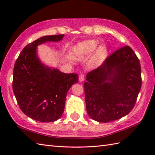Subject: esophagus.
I'll use <instances>...</instances> for the list:
<instances>
[{"label":"esophagus","instance_id":"obj_1","mask_svg":"<svg viewBox=\"0 0 155 155\" xmlns=\"http://www.w3.org/2000/svg\"><path fill=\"white\" fill-rule=\"evenodd\" d=\"M78 79H79L80 82H83L84 80V74H81L78 77Z\"/></svg>","mask_w":155,"mask_h":155}]
</instances>
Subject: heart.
I'll return each mask as SVG.
<instances>
[{
  "mask_svg": "<svg viewBox=\"0 0 155 155\" xmlns=\"http://www.w3.org/2000/svg\"><path fill=\"white\" fill-rule=\"evenodd\" d=\"M97 47V42L93 41H87L78 45L76 48V53L78 57H84L90 55Z\"/></svg>",
  "mask_w": 155,
  "mask_h": 155,
  "instance_id": "1",
  "label": "heart"
}]
</instances>
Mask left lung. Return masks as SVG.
<instances>
[{"instance_id": "left-lung-1", "label": "left lung", "mask_w": 155, "mask_h": 155, "mask_svg": "<svg viewBox=\"0 0 155 155\" xmlns=\"http://www.w3.org/2000/svg\"><path fill=\"white\" fill-rule=\"evenodd\" d=\"M84 83L88 114L101 123L116 120L132 110L141 88L140 61L126 46L87 73Z\"/></svg>"}]
</instances>
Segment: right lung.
<instances>
[{"mask_svg": "<svg viewBox=\"0 0 155 155\" xmlns=\"http://www.w3.org/2000/svg\"><path fill=\"white\" fill-rule=\"evenodd\" d=\"M64 35L44 36L23 48L13 70L12 89L22 113L35 120L49 123L57 120L64 112L66 97L77 74H66L49 67L37 55V46L58 42Z\"/></svg>", "mask_w": 155, "mask_h": 155, "instance_id": "right-lung-1", "label": "right lung"}]
</instances>
